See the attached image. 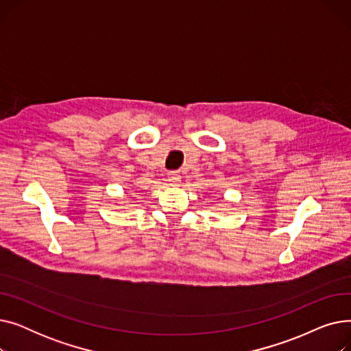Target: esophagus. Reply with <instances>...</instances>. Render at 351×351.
<instances>
[{"instance_id":"34e87169","label":"esophagus","mask_w":351,"mask_h":351,"mask_svg":"<svg viewBox=\"0 0 351 351\" xmlns=\"http://www.w3.org/2000/svg\"><path fill=\"white\" fill-rule=\"evenodd\" d=\"M168 182H169V185H172V186H179L180 185V175L178 173V172H169L168 173Z\"/></svg>"}]
</instances>
